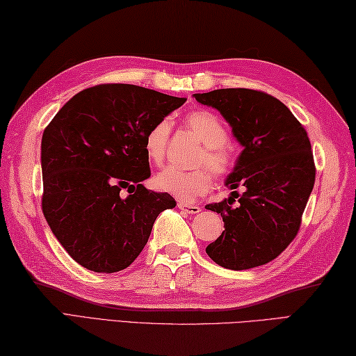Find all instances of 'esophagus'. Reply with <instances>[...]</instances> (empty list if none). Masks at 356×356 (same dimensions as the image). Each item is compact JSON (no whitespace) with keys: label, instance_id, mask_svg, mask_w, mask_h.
Masks as SVG:
<instances>
[{"label":"esophagus","instance_id":"1","mask_svg":"<svg viewBox=\"0 0 356 356\" xmlns=\"http://www.w3.org/2000/svg\"><path fill=\"white\" fill-rule=\"evenodd\" d=\"M177 208L185 211V213H188V214H193V216L200 213V207H197V205H190V203H184V202H179V203H177Z\"/></svg>","mask_w":356,"mask_h":356}]
</instances>
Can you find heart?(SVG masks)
Returning <instances> with one entry per match:
<instances>
[{"label": "heart", "mask_w": 356, "mask_h": 356, "mask_svg": "<svg viewBox=\"0 0 356 356\" xmlns=\"http://www.w3.org/2000/svg\"><path fill=\"white\" fill-rule=\"evenodd\" d=\"M184 122L194 133L203 148L195 159L199 168L190 171L180 168H165L154 179L161 191L170 193L180 202H193L205 194L211 186V174L225 179L236 168V149L228 142V130L220 116L209 110H194L188 113ZM171 133L170 120L161 119L148 128L143 138V151L151 163L161 165L166 156Z\"/></svg>", "instance_id": "obj_1"}]
</instances>
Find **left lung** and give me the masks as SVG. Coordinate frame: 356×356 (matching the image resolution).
Returning <instances> with one entry per match:
<instances>
[{"mask_svg": "<svg viewBox=\"0 0 356 356\" xmlns=\"http://www.w3.org/2000/svg\"><path fill=\"white\" fill-rule=\"evenodd\" d=\"M194 96L220 111L243 145L226 185L245 186V193L232 191L229 199L205 207L225 222L207 254L226 269L261 266L300 231L316 172L311 140L291 110L261 90L220 88Z\"/></svg>", "mask_w": 356, "mask_h": 356, "instance_id": "obj_1", "label": "left lung"}]
</instances>
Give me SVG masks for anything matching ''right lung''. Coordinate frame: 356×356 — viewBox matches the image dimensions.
I'll list each match as a JSON object with an SVG mask.
<instances>
[{
  "label": "right lung",
  "mask_w": 356,
  "mask_h": 356,
  "mask_svg": "<svg viewBox=\"0 0 356 356\" xmlns=\"http://www.w3.org/2000/svg\"><path fill=\"white\" fill-rule=\"evenodd\" d=\"M131 84H99L74 95L45 127L42 213L72 259L95 272L130 266L157 216L176 207L142 185L148 128L185 104Z\"/></svg>",
  "instance_id": "1"
}]
</instances>
